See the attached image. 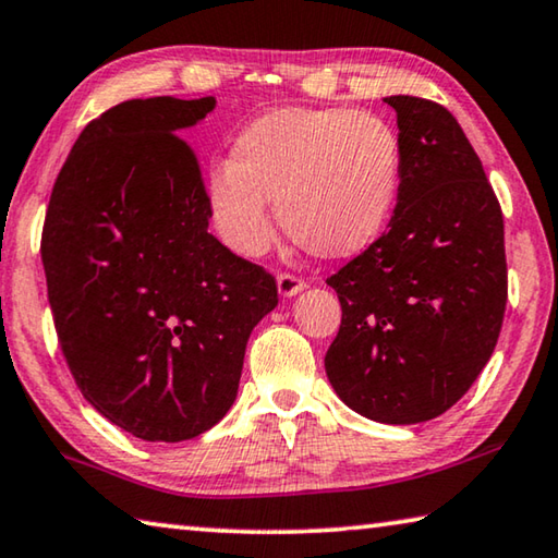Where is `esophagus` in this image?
I'll list each match as a JSON object with an SVG mask.
<instances>
[{"mask_svg":"<svg viewBox=\"0 0 558 558\" xmlns=\"http://www.w3.org/2000/svg\"><path fill=\"white\" fill-rule=\"evenodd\" d=\"M277 287H279V294L284 296V299H291V296H296V294H301V291L306 289V281L301 279V277H296V274H279L277 277Z\"/></svg>","mask_w":558,"mask_h":558,"instance_id":"34e87169","label":"esophagus"}]
</instances>
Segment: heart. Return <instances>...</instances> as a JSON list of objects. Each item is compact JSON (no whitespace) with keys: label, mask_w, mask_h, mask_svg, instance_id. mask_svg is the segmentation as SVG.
Here are the masks:
<instances>
[{"label":"heart","mask_w":558,"mask_h":558,"mask_svg":"<svg viewBox=\"0 0 558 558\" xmlns=\"http://www.w3.org/2000/svg\"><path fill=\"white\" fill-rule=\"evenodd\" d=\"M402 144L383 117L348 107H284L238 134L215 163L205 201L232 252L259 257L274 238L269 201L301 250L345 259L367 250L392 218Z\"/></svg>","instance_id":"heart-1"}]
</instances>
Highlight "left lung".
<instances>
[{
  "label": "left lung",
  "instance_id": "1",
  "mask_svg": "<svg viewBox=\"0 0 558 558\" xmlns=\"http://www.w3.org/2000/svg\"><path fill=\"white\" fill-rule=\"evenodd\" d=\"M385 102L402 144L397 208L383 238L328 277L343 320L326 373L353 412L418 424L451 409L497 345L505 222L456 117L424 97Z\"/></svg>",
  "mask_w": 558,
  "mask_h": 558
}]
</instances>
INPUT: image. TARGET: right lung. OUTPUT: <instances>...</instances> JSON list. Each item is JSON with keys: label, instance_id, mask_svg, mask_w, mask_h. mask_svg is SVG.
Listing matches in <instances>:
<instances>
[{"label": "right lung", "instance_id": "obj_1", "mask_svg": "<svg viewBox=\"0 0 558 558\" xmlns=\"http://www.w3.org/2000/svg\"><path fill=\"white\" fill-rule=\"evenodd\" d=\"M215 97L126 100L85 126L48 201L41 259L58 343L83 397L142 441L179 444L228 414L277 281L208 232L179 134Z\"/></svg>", "mask_w": 558, "mask_h": 558}]
</instances>
